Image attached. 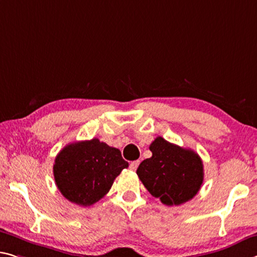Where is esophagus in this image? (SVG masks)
I'll return each instance as SVG.
<instances>
[{
	"mask_svg": "<svg viewBox=\"0 0 257 257\" xmlns=\"http://www.w3.org/2000/svg\"><path fill=\"white\" fill-rule=\"evenodd\" d=\"M138 166H140V160H136V161H133V162H130V166H129V168L132 169V170H136Z\"/></svg>",
	"mask_w": 257,
	"mask_h": 257,
	"instance_id": "esophagus-1",
	"label": "esophagus"
}]
</instances>
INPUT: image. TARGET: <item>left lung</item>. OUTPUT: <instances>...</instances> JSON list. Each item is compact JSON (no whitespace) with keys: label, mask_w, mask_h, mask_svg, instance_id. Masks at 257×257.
<instances>
[{"label":"left lung","mask_w":257,"mask_h":257,"mask_svg":"<svg viewBox=\"0 0 257 257\" xmlns=\"http://www.w3.org/2000/svg\"><path fill=\"white\" fill-rule=\"evenodd\" d=\"M152 157L137 168V175L154 198L167 206L192 199L203 182V165L194 151L157 137L150 145Z\"/></svg>","instance_id":"obj_1"}]
</instances>
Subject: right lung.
Instances as JSON below:
<instances>
[{"label": "right lung", "instance_id": "obj_1", "mask_svg": "<svg viewBox=\"0 0 257 257\" xmlns=\"http://www.w3.org/2000/svg\"><path fill=\"white\" fill-rule=\"evenodd\" d=\"M128 166L120 150L93 138L65 146L55 159L54 176L68 201L87 207L99 201Z\"/></svg>", "mask_w": 257, "mask_h": 257}]
</instances>
